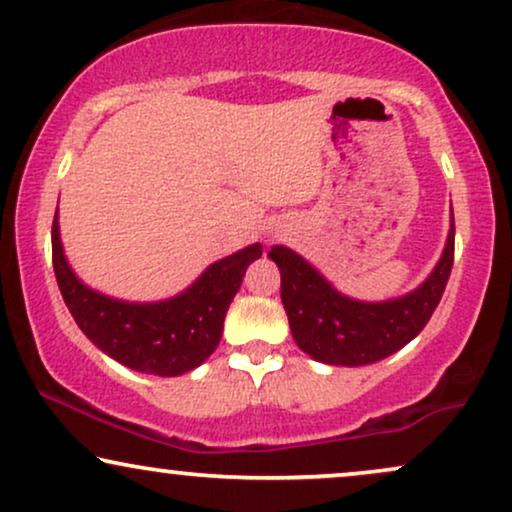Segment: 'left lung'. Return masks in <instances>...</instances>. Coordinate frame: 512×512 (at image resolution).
<instances>
[{
	"instance_id": "obj_1",
	"label": "left lung",
	"mask_w": 512,
	"mask_h": 512,
	"mask_svg": "<svg viewBox=\"0 0 512 512\" xmlns=\"http://www.w3.org/2000/svg\"><path fill=\"white\" fill-rule=\"evenodd\" d=\"M269 257L281 269V300L297 347L323 364L366 366L409 345L430 321L454 267V224L428 281L390 302L349 300L283 245L271 248Z\"/></svg>"
}]
</instances>
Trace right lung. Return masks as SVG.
I'll list each match as a JSON object with an SVG mask.
<instances>
[{"label": "right lung", "mask_w": 512, "mask_h": 512, "mask_svg": "<svg viewBox=\"0 0 512 512\" xmlns=\"http://www.w3.org/2000/svg\"><path fill=\"white\" fill-rule=\"evenodd\" d=\"M257 257L260 243L215 262L172 300L132 304L82 286L63 255L56 217L51 224V262L75 323L101 352L139 373L181 375L203 364L219 345L226 309Z\"/></svg>", "instance_id": "1"}]
</instances>
